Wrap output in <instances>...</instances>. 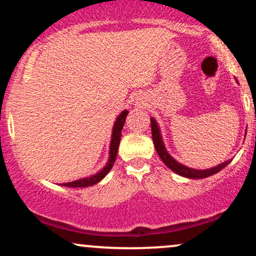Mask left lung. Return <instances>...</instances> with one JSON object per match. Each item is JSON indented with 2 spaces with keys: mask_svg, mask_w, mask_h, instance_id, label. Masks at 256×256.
I'll use <instances>...</instances> for the list:
<instances>
[{
  "mask_svg": "<svg viewBox=\"0 0 256 256\" xmlns=\"http://www.w3.org/2000/svg\"><path fill=\"white\" fill-rule=\"evenodd\" d=\"M150 124H152V142H154L155 149H156L158 156H160L161 160L164 161V164L168 167L170 170H172L173 172L177 173L179 176H183V177L186 178H192V179H201V178H207L210 176L216 174V172L222 171L224 167H226L230 164L231 160L225 161V162L220 164V165L212 167L210 170H194V168H189V167L182 165V164L177 162V161L173 158L168 152H166L165 146H164L162 138H161L160 134V130H158V126L155 122V119H150Z\"/></svg>",
  "mask_w": 256,
  "mask_h": 256,
  "instance_id": "left-lung-1",
  "label": "left lung"
}]
</instances>
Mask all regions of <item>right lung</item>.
Wrapping results in <instances>:
<instances>
[{"label": "right lung", "instance_id": "right-lung-1", "mask_svg": "<svg viewBox=\"0 0 256 256\" xmlns=\"http://www.w3.org/2000/svg\"><path fill=\"white\" fill-rule=\"evenodd\" d=\"M128 112L124 110L122 114L116 118V124L113 126V134H112V140H110V160L108 164L104 167L102 171L96 173V174L91 176V177L78 179V180L71 182V183H64L62 184L64 186L67 188H85V186H91V185L98 183L100 180H102L106 177L108 172L110 171V168L113 167L114 162H116V152H118L119 143H120V137H122V130L124 128L126 116H128Z\"/></svg>", "mask_w": 256, "mask_h": 256}]
</instances>
